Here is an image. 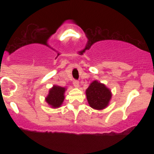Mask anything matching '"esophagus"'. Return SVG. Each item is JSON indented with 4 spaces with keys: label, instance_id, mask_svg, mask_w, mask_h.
Instances as JSON below:
<instances>
[{
    "label": "esophagus",
    "instance_id": "esophagus-1",
    "mask_svg": "<svg viewBox=\"0 0 154 154\" xmlns=\"http://www.w3.org/2000/svg\"><path fill=\"white\" fill-rule=\"evenodd\" d=\"M73 85L75 88H78L79 87V81L77 80V79H75L73 81Z\"/></svg>",
    "mask_w": 154,
    "mask_h": 154
}]
</instances>
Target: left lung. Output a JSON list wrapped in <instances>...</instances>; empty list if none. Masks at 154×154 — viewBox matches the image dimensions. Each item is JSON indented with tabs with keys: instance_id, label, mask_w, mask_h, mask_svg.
Listing matches in <instances>:
<instances>
[{
	"instance_id": "8db88e82",
	"label": "left lung",
	"mask_w": 154,
	"mask_h": 154,
	"mask_svg": "<svg viewBox=\"0 0 154 154\" xmlns=\"http://www.w3.org/2000/svg\"><path fill=\"white\" fill-rule=\"evenodd\" d=\"M86 95L91 107L100 110L106 108L111 98L109 89L98 81H93L86 90Z\"/></svg>"
}]
</instances>
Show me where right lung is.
Instances as JSON below:
<instances>
[{
  "label": "right lung",
  "mask_w": 154,
  "mask_h": 154,
  "mask_svg": "<svg viewBox=\"0 0 154 154\" xmlns=\"http://www.w3.org/2000/svg\"><path fill=\"white\" fill-rule=\"evenodd\" d=\"M64 88L54 85L49 91V94L45 98V100L53 108L59 107L64 100Z\"/></svg>",
  "instance_id": "1"
}]
</instances>
